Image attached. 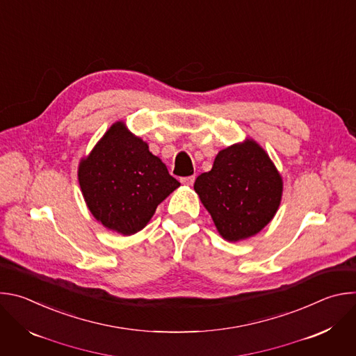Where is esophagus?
Instances as JSON below:
<instances>
[{
    "label": "esophagus",
    "instance_id": "obj_1",
    "mask_svg": "<svg viewBox=\"0 0 356 356\" xmlns=\"http://www.w3.org/2000/svg\"><path fill=\"white\" fill-rule=\"evenodd\" d=\"M194 180H195L194 176H188V177H181V179H180V181H181L183 184H186V186H191V184L194 183Z\"/></svg>",
    "mask_w": 356,
    "mask_h": 356
}]
</instances>
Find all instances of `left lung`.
<instances>
[{"instance_id": "left-lung-1", "label": "left lung", "mask_w": 356, "mask_h": 356, "mask_svg": "<svg viewBox=\"0 0 356 356\" xmlns=\"http://www.w3.org/2000/svg\"><path fill=\"white\" fill-rule=\"evenodd\" d=\"M220 235L238 242L257 235L275 217L283 180L265 149L253 139L218 152L213 169L194 183Z\"/></svg>"}]
</instances>
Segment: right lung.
I'll use <instances>...</instances> for the list:
<instances>
[{"instance_id": "1", "label": "right lung", "mask_w": 356, "mask_h": 356, "mask_svg": "<svg viewBox=\"0 0 356 356\" xmlns=\"http://www.w3.org/2000/svg\"><path fill=\"white\" fill-rule=\"evenodd\" d=\"M79 183L94 218L122 235L145 228L156 207L180 186L122 121L113 124L80 161Z\"/></svg>"}]
</instances>
